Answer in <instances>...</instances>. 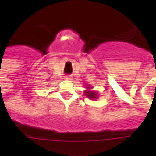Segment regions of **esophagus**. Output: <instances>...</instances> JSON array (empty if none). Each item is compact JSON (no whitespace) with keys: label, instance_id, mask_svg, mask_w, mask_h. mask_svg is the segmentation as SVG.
I'll return each mask as SVG.
<instances>
[{"label":"esophagus","instance_id":"esophagus-1","mask_svg":"<svg viewBox=\"0 0 156 156\" xmlns=\"http://www.w3.org/2000/svg\"><path fill=\"white\" fill-rule=\"evenodd\" d=\"M65 80H73V77L72 76H65Z\"/></svg>","mask_w":156,"mask_h":156}]
</instances>
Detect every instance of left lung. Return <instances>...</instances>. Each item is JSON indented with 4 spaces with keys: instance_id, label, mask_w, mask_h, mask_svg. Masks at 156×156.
Returning <instances> with one entry per match:
<instances>
[{
    "instance_id": "obj_1",
    "label": "left lung",
    "mask_w": 156,
    "mask_h": 156,
    "mask_svg": "<svg viewBox=\"0 0 156 156\" xmlns=\"http://www.w3.org/2000/svg\"><path fill=\"white\" fill-rule=\"evenodd\" d=\"M87 90L84 91V94L88 97V98H91V99H97L98 98V92L94 91V90H92V88L88 85L87 86Z\"/></svg>"
}]
</instances>
